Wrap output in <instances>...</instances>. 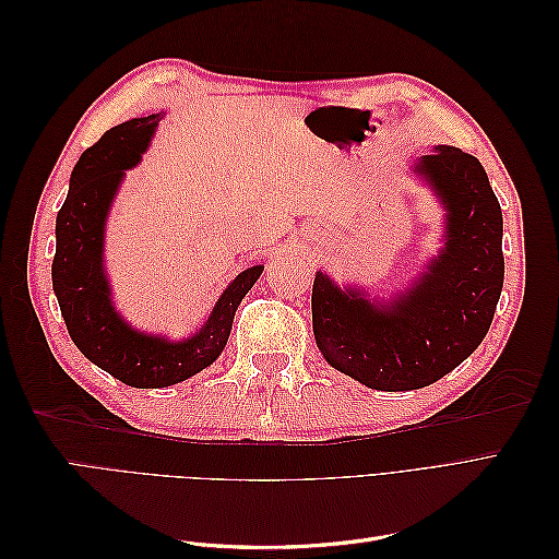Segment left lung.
Wrapping results in <instances>:
<instances>
[{
    "label": "left lung",
    "mask_w": 559,
    "mask_h": 559,
    "mask_svg": "<svg viewBox=\"0 0 559 559\" xmlns=\"http://www.w3.org/2000/svg\"><path fill=\"white\" fill-rule=\"evenodd\" d=\"M413 173L445 207V245L408 289L370 300L314 275L312 331L324 359L380 392H408L448 376L492 324L503 286V218L476 156L436 146Z\"/></svg>",
    "instance_id": "obj_1"
}]
</instances>
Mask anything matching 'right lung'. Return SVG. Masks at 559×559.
<instances>
[{
  "label": "right lung",
  "instance_id": "obj_1",
  "mask_svg": "<svg viewBox=\"0 0 559 559\" xmlns=\"http://www.w3.org/2000/svg\"><path fill=\"white\" fill-rule=\"evenodd\" d=\"M158 121L160 114L132 118L83 151L56 218V257L50 267L74 345L97 368L138 389L170 386L212 366L228 343L235 310L263 273V265L242 270L218 296L205 324L186 341L132 329L116 312L105 270L107 216L126 170L142 160Z\"/></svg>",
  "mask_w": 559,
  "mask_h": 559
}]
</instances>
